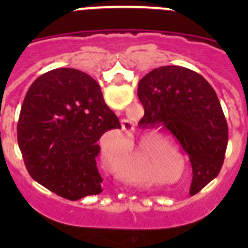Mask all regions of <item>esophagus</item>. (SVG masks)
I'll use <instances>...</instances> for the list:
<instances>
[{
	"mask_svg": "<svg viewBox=\"0 0 248 248\" xmlns=\"http://www.w3.org/2000/svg\"><path fill=\"white\" fill-rule=\"evenodd\" d=\"M122 128L126 133H131V131L134 130V123L129 119H122Z\"/></svg>",
	"mask_w": 248,
	"mask_h": 248,
	"instance_id": "34e87169",
	"label": "esophagus"
}]
</instances>
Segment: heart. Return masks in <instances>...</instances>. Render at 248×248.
<instances>
[{
    "label": "heart",
    "mask_w": 248,
    "mask_h": 248,
    "mask_svg": "<svg viewBox=\"0 0 248 248\" xmlns=\"http://www.w3.org/2000/svg\"><path fill=\"white\" fill-rule=\"evenodd\" d=\"M144 151H131L129 154L119 155L108 160V168L118 179L131 185H150V184L165 183L166 179L157 174L151 165Z\"/></svg>",
    "instance_id": "b5f03b06"
}]
</instances>
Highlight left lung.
<instances>
[{
	"instance_id": "1",
	"label": "left lung",
	"mask_w": 248,
	"mask_h": 248,
	"mask_svg": "<svg viewBox=\"0 0 248 248\" xmlns=\"http://www.w3.org/2000/svg\"><path fill=\"white\" fill-rule=\"evenodd\" d=\"M138 97L145 110L140 122L161 124L189 155L190 194H198L220 172L229 140L226 118L215 91L201 74L165 65L140 79Z\"/></svg>"
}]
</instances>
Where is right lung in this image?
Here are the masks:
<instances>
[{
	"instance_id": "right-lung-1",
	"label": "right lung",
	"mask_w": 248,
	"mask_h": 248,
	"mask_svg": "<svg viewBox=\"0 0 248 248\" xmlns=\"http://www.w3.org/2000/svg\"><path fill=\"white\" fill-rule=\"evenodd\" d=\"M120 126L100 87L87 73L57 68L38 77L26 94L17 139L31 177L76 201L103 191L97 141Z\"/></svg>"
}]
</instances>
